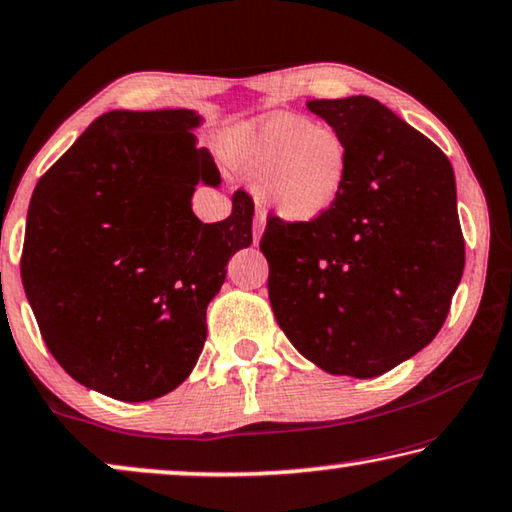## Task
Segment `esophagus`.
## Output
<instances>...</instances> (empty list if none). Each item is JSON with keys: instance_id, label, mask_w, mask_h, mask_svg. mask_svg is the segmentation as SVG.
Masks as SVG:
<instances>
[{"instance_id": "esophagus-1", "label": "esophagus", "mask_w": 512, "mask_h": 512, "mask_svg": "<svg viewBox=\"0 0 512 512\" xmlns=\"http://www.w3.org/2000/svg\"><path fill=\"white\" fill-rule=\"evenodd\" d=\"M263 226H265V217H263V214H256V219H254V226H251V238H254V244L261 242Z\"/></svg>"}]
</instances>
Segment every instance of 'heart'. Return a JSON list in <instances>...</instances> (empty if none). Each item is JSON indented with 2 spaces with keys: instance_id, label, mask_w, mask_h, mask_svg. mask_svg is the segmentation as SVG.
<instances>
[{
  "instance_id": "obj_1",
  "label": "heart",
  "mask_w": 512,
  "mask_h": 512,
  "mask_svg": "<svg viewBox=\"0 0 512 512\" xmlns=\"http://www.w3.org/2000/svg\"><path fill=\"white\" fill-rule=\"evenodd\" d=\"M240 154L249 173L265 180V201L288 221H314L330 212L351 170L346 140L298 115L265 117L244 133Z\"/></svg>"
}]
</instances>
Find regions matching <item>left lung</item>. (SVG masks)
Listing matches in <instances>:
<instances>
[{
	"instance_id": "8db88e82",
	"label": "left lung",
	"mask_w": 512,
	"mask_h": 512,
	"mask_svg": "<svg viewBox=\"0 0 512 512\" xmlns=\"http://www.w3.org/2000/svg\"><path fill=\"white\" fill-rule=\"evenodd\" d=\"M348 143L330 212L268 219L270 305L291 344L328 374L372 379L425 348L464 272L446 154L369 96L307 101Z\"/></svg>"
}]
</instances>
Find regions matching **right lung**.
I'll list each match as a JSON object with an SVG mask.
<instances>
[{
  "label": "right lung",
  "instance_id": "add662e5",
  "mask_svg": "<svg viewBox=\"0 0 512 512\" xmlns=\"http://www.w3.org/2000/svg\"><path fill=\"white\" fill-rule=\"evenodd\" d=\"M196 110H110L36 184L20 274L43 342L101 395L147 402L175 390L203 351L205 311L254 203L203 224L196 184L221 182L198 147Z\"/></svg>",
  "mask_w": 512,
  "mask_h": 512
}]
</instances>
